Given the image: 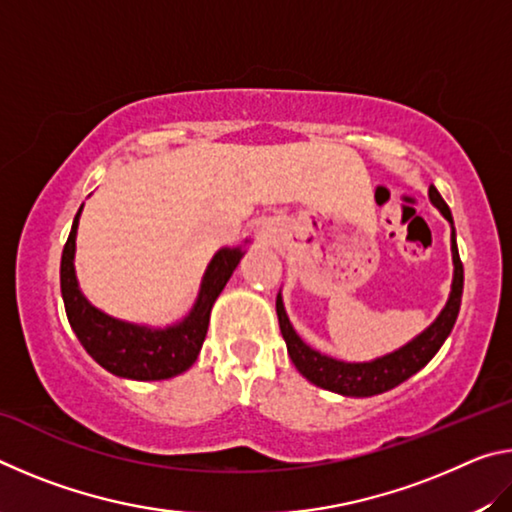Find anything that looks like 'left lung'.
I'll list each match as a JSON object with an SVG mask.
<instances>
[{"label": "left lung", "mask_w": 512, "mask_h": 512, "mask_svg": "<svg viewBox=\"0 0 512 512\" xmlns=\"http://www.w3.org/2000/svg\"><path fill=\"white\" fill-rule=\"evenodd\" d=\"M429 198L431 203L438 207L440 214L452 223V259H454L452 293H449V300L445 309L440 311V316L433 320L422 334L415 336L411 343L402 345L400 350L384 354V357H379L375 361H366V363H348V361L327 357V354H320L318 350L309 348V345L296 334V329H293V325L289 323L287 311H284L282 296L277 293L275 311H277V320H280V332L284 336V341H287L289 357L293 361V366L298 368L300 375L307 377L311 384L325 388V391L348 395V397H370V395L386 393L427 366V363L436 357V352L440 350V345L445 343L449 332H452V327L458 318V309H461L463 264L456 248L452 212H449L443 196L438 194V189L433 185L429 187Z\"/></svg>", "instance_id": "1"}]
</instances>
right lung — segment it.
<instances>
[{
  "mask_svg": "<svg viewBox=\"0 0 512 512\" xmlns=\"http://www.w3.org/2000/svg\"><path fill=\"white\" fill-rule=\"evenodd\" d=\"M81 210L74 216L72 232H69L63 257H60V291H63L69 325L79 336L83 348L88 350L99 366L112 372V375L126 379H169L192 368L198 352L203 348L214 300L219 298V293L228 284L239 259L244 257V250L221 248L212 257L194 307L180 323L164 329L133 325L103 314L101 309L90 305L79 289L74 271V250Z\"/></svg>",
  "mask_w": 512,
  "mask_h": 512,
  "instance_id": "add662e5",
  "label": "right lung"
}]
</instances>
